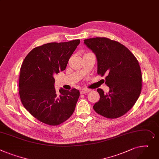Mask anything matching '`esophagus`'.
Returning a JSON list of instances; mask_svg holds the SVG:
<instances>
[{
	"label": "esophagus",
	"mask_w": 159,
	"mask_h": 159,
	"mask_svg": "<svg viewBox=\"0 0 159 159\" xmlns=\"http://www.w3.org/2000/svg\"><path fill=\"white\" fill-rule=\"evenodd\" d=\"M89 91H90L89 89H84L81 90L80 94H87V93L89 92Z\"/></svg>",
	"instance_id": "1"
}]
</instances>
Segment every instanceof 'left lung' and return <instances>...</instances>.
I'll return each mask as SVG.
<instances>
[{"label": "left lung", "mask_w": 159, "mask_h": 159, "mask_svg": "<svg viewBox=\"0 0 159 159\" xmlns=\"http://www.w3.org/2000/svg\"><path fill=\"white\" fill-rule=\"evenodd\" d=\"M96 56L98 74L107 75L105 84L110 88L104 94L97 89L100 99L93 107L98 114L116 119L131 109L141 94L142 74L138 60L125 45L104 37L84 40Z\"/></svg>", "instance_id": "left-lung-1"}]
</instances>
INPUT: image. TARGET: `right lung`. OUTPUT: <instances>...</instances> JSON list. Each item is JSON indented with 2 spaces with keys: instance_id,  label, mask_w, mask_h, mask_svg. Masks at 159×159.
<instances>
[{
  "instance_id": "obj_1",
  "label": "right lung",
  "mask_w": 159,
  "mask_h": 159,
  "mask_svg": "<svg viewBox=\"0 0 159 159\" xmlns=\"http://www.w3.org/2000/svg\"><path fill=\"white\" fill-rule=\"evenodd\" d=\"M80 40L52 42L36 47L25 58L20 67L19 95L24 108L37 120L57 126L75 110L80 91L54 88L53 76L67 67Z\"/></svg>"
}]
</instances>
